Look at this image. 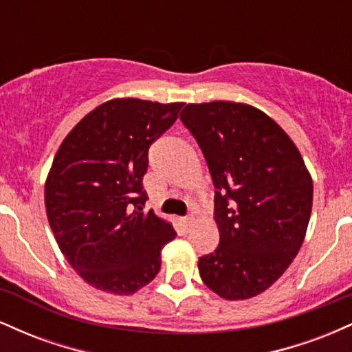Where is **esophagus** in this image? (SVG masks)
<instances>
[{
  "label": "esophagus",
  "instance_id": "1",
  "mask_svg": "<svg viewBox=\"0 0 352 352\" xmlns=\"http://www.w3.org/2000/svg\"><path fill=\"white\" fill-rule=\"evenodd\" d=\"M184 225H185V228L192 227V225H193V217H192V215L185 217V218H184Z\"/></svg>",
  "mask_w": 352,
  "mask_h": 352
}]
</instances>
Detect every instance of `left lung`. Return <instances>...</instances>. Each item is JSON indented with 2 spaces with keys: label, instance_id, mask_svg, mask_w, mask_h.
<instances>
[{
  "label": "left lung",
  "instance_id": "left-lung-1",
  "mask_svg": "<svg viewBox=\"0 0 352 352\" xmlns=\"http://www.w3.org/2000/svg\"><path fill=\"white\" fill-rule=\"evenodd\" d=\"M180 120L215 185L220 243L199 260L200 276L225 300H248L268 289L300 252L313 180L293 140L256 107L187 104Z\"/></svg>",
  "mask_w": 352,
  "mask_h": 352
}]
</instances>
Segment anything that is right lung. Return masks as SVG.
<instances>
[{"label":"right lung","mask_w":352,"mask_h":352,"mask_svg":"<svg viewBox=\"0 0 352 352\" xmlns=\"http://www.w3.org/2000/svg\"><path fill=\"white\" fill-rule=\"evenodd\" d=\"M184 104L112 99L89 112L52 160L47 220L67 263L100 292L132 294L157 276L175 230L148 210V147Z\"/></svg>","instance_id":"1"}]
</instances>
